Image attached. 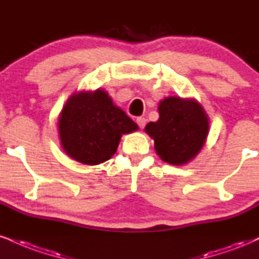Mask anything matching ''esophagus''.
<instances>
[{
    "label": "esophagus",
    "instance_id": "34e87169",
    "mask_svg": "<svg viewBox=\"0 0 259 259\" xmlns=\"http://www.w3.org/2000/svg\"><path fill=\"white\" fill-rule=\"evenodd\" d=\"M136 123H138L140 129H143V127H145V125H146V118L145 117H138V118H136Z\"/></svg>",
    "mask_w": 259,
    "mask_h": 259
}]
</instances>
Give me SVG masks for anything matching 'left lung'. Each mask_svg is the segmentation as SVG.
Returning <instances> with one entry per match:
<instances>
[{"label": "left lung", "mask_w": 259, "mask_h": 259, "mask_svg": "<svg viewBox=\"0 0 259 259\" xmlns=\"http://www.w3.org/2000/svg\"><path fill=\"white\" fill-rule=\"evenodd\" d=\"M159 119L151 121L145 130L154 139L158 155L166 163H188L199 153L208 132V119L195 101L166 98L159 104Z\"/></svg>", "instance_id": "left-lung-1"}]
</instances>
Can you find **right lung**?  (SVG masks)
Segmentation results:
<instances>
[{"instance_id": "right-lung-1", "label": "right lung", "mask_w": 259, "mask_h": 259, "mask_svg": "<svg viewBox=\"0 0 259 259\" xmlns=\"http://www.w3.org/2000/svg\"><path fill=\"white\" fill-rule=\"evenodd\" d=\"M138 125L113 105L104 90L71 96L59 119L65 152L83 164L96 165L111 159L123 134Z\"/></svg>"}]
</instances>
